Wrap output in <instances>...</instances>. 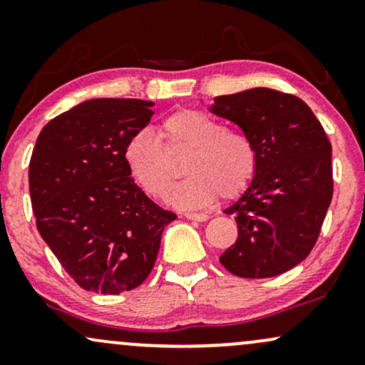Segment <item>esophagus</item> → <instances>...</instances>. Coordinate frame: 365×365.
I'll list each match as a JSON object with an SVG mask.
<instances>
[{"instance_id": "esophagus-1", "label": "esophagus", "mask_w": 365, "mask_h": 365, "mask_svg": "<svg viewBox=\"0 0 365 365\" xmlns=\"http://www.w3.org/2000/svg\"><path fill=\"white\" fill-rule=\"evenodd\" d=\"M184 217H186L187 220H196V222L208 220L207 213H184Z\"/></svg>"}]
</instances>
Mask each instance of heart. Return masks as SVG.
<instances>
[{
  "label": "heart",
  "instance_id": "heart-1",
  "mask_svg": "<svg viewBox=\"0 0 365 365\" xmlns=\"http://www.w3.org/2000/svg\"><path fill=\"white\" fill-rule=\"evenodd\" d=\"M162 136L169 152L190 150L184 162L187 178L170 191L174 207L196 210L244 192L256 174L258 153L246 135L229 131L207 113L182 109L167 115ZM164 145L150 130H140L124 145V162L135 182L152 198H164L174 169Z\"/></svg>",
  "mask_w": 365,
  "mask_h": 365
}]
</instances>
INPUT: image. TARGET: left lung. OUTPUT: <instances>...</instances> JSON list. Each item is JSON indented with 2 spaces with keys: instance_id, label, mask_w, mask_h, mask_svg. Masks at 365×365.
<instances>
[{
  "instance_id": "left-lung-1",
  "label": "left lung",
  "mask_w": 365,
  "mask_h": 365,
  "mask_svg": "<svg viewBox=\"0 0 365 365\" xmlns=\"http://www.w3.org/2000/svg\"><path fill=\"white\" fill-rule=\"evenodd\" d=\"M210 113L237 124L258 153L255 178L225 210L239 235L220 263L242 278L282 275L307 258L331 203L327 133L306 102L273 88L215 97Z\"/></svg>"
}]
</instances>
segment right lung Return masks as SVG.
<instances>
[{
	"label": "right lung",
	"instance_id": "right-lung-1",
	"mask_svg": "<svg viewBox=\"0 0 365 365\" xmlns=\"http://www.w3.org/2000/svg\"><path fill=\"white\" fill-rule=\"evenodd\" d=\"M153 102L92 98L42 128L29 165L37 230L81 289L115 295L145 282L175 213L133 181L123 152Z\"/></svg>",
	"mask_w": 365,
	"mask_h": 365
}]
</instances>
